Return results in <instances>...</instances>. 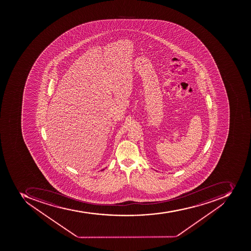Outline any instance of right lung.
Here are the masks:
<instances>
[{
  "label": "right lung",
  "mask_w": 251,
  "mask_h": 251,
  "mask_svg": "<svg viewBox=\"0 0 251 251\" xmlns=\"http://www.w3.org/2000/svg\"><path fill=\"white\" fill-rule=\"evenodd\" d=\"M103 170H104V169H103V170H101V171H103Z\"/></svg>",
  "instance_id": "1"
}]
</instances>
